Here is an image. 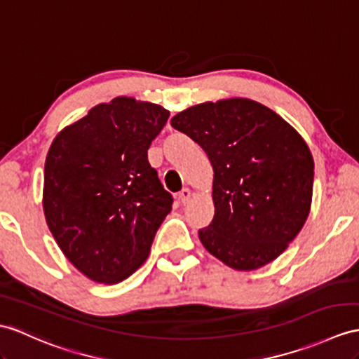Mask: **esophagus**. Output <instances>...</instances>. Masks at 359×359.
<instances>
[{"label":"esophagus","mask_w":359,"mask_h":359,"mask_svg":"<svg viewBox=\"0 0 359 359\" xmlns=\"http://www.w3.org/2000/svg\"><path fill=\"white\" fill-rule=\"evenodd\" d=\"M191 198V190L190 189H182L178 194V199L181 201V204H187Z\"/></svg>","instance_id":"esophagus-1"}]
</instances>
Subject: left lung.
Returning <instances> with one entry per match:
<instances>
[{
	"label": "left lung",
	"instance_id": "1",
	"mask_svg": "<svg viewBox=\"0 0 359 359\" xmlns=\"http://www.w3.org/2000/svg\"><path fill=\"white\" fill-rule=\"evenodd\" d=\"M170 125L196 142L213 168L215 216L199 241L236 271L268 265L308 219L313 158L277 112L251 99L205 102L178 112Z\"/></svg>",
	"mask_w": 359,
	"mask_h": 359
}]
</instances>
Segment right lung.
Here are the masks:
<instances>
[{"label":"right lung","mask_w":359,"mask_h":359,"mask_svg":"<svg viewBox=\"0 0 359 359\" xmlns=\"http://www.w3.org/2000/svg\"><path fill=\"white\" fill-rule=\"evenodd\" d=\"M170 112L156 103L116 97L95 104L51 143L42 207L65 257L93 282L114 285L144 264L172 210L147 161Z\"/></svg>","instance_id":"obj_1"}]
</instances>
